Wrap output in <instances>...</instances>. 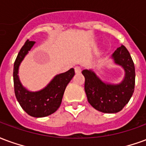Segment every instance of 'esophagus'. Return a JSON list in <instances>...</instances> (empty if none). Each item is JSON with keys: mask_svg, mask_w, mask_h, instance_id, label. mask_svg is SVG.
<instances>
[{"mask_svg": "<svg viewBox=\"0 0 146 146\" xmlns=\"http://www.w3.org/2000/svg\"><path fill=\"white\" fill-rule=\"evenodd\" d=\"M81 71H82V69L79 66H76L75 68H74V72L75 73H80Z\"/></svg>", "mask_w": 146, "mask_h": 146, "instance_id": "34e87169", "label": "esophagus"}]
</instances>
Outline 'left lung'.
Instances as JSON below:
<instances>
[{
    "mask_svg": "<svg viewBox=\"0 0 146 146\" xmlns=\"http://www.w3.org/2000/svg\"><path fill=\"white\" fill-rule=\"evenodd\" d=\"M114 63L124 70V78L119 84L106 83L92 70H83L85 91L89 103L96 110L107 113L121 111L129 102L135 90V70L132 58L124 45L112 54Z\"/></svg>",
    "mask_w": 146,
    "mask_h": 146,
    "instance_id": "8db88e82",
    "label": "left lung"
}]
</instances>
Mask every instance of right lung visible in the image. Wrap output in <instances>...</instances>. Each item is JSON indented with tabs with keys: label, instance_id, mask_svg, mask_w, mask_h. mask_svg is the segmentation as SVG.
<instances>
[{
	"label": "right lung",
	"instance_id": "obj_1",
	"mask_svg": "<svg viewBox=\"0 0 146 146\" xmlns=\"http://www.w3.org/2000/svg\"><path fill=\"white\" fill-rule=\"evenodd\" d=\"M34 44V41L28 39L17 56L14 64V89L17 100L29 115L43 117L54 113L59 108L66 87L74 77V70L71 68L64 73L57 74L44 89L39 91H29L22 85L18 74L20 64Z\"/></svg>",
	"mask_w": 146,
	"mask_h": 146
}]
</instances>
